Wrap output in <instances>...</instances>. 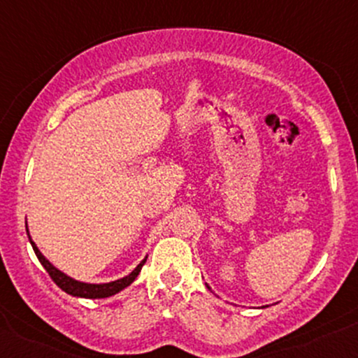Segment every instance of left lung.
<instances>
[{
    "mask_svg": "<svg viewBox=\"0 0 358 358\" xmlns=\"http://www.w3.org/2000/svg\"><path fill=\"white\" fill-rule=\"evenodd\" d=\"M207 287H209V285H207ZM209 289H210V287H209Z\"/></svg>",
    "mask_w": 358,
    "mask_h": 358,
    "instance_id": "1",
    "label": "left lung"
}]
</instances>
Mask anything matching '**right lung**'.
Wrapping results in <instances>:
<instances>
[{
	"mask_svg": "<svg viewBox=\"0 0 358 358\" xmlns=\"http://www.w3.org/2000/svg\"><path fill=\"white\" fill-rule=\"evenodd\" d=\"M27 234H29V241H30V245H32L35 255H37L38 262L42 263V266H44V268L47 270V273L50 275V278L56 282V285H59V287L64 290L66 294H69V296L83 297V299H105V297L115 296V294H119L120 290L127 289L129 285L136 280L137 275H139V272H141V268H143V265L148 260V257H146L143 262L139 263V265L136 266L134 270H132L131 273L119 278V280L107 282V284H86V282L76 280V278L69 277L68 273L61 272V270L56 268L52 263L47 260L44 255H42V251L38 250L37 245L34 243L32 236H30L29 226H27Z\"/></svg>",
	"mask_w": 358,
	"mask_h": 358,
	"instance_id": "obj_1",
	"label": "right lung"
}]
</instances>
